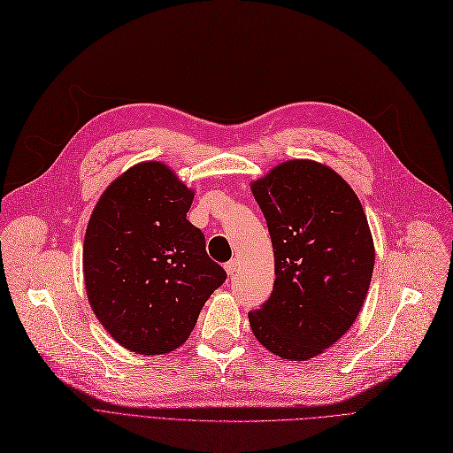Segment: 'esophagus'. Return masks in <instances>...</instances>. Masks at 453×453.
I'll return each mask as SVG.
<instances>
[{
    "mask_svg": "<svg viewBox=\"0 0 453 453\" xmlns=\"http://www.w3.org/2000/svg\"><path fill=\"white\" fill-rule=\"evenodd\" d=\"M238 267H240V260H235V257H232L230 262L225 264V271H226L228 274H234L235 271H238Z\"/></svg>",
    "mask_w": 453,
    "mask_h": 453,
    "instance_id": "esophagus-1",
    "label": "esophagus"
}]
</instances>
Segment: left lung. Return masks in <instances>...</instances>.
<instances>
[{
	"label": "left lung",
	"mask_w": 453,
	"mask_h": 453,
	"mask_svg": "<svg viewBox=\"0 0 453 453\" xmlns=\"http://www.w3.org/2000/svg\"><path fill=\"white\" fill-rule=\"evenodd\" d=\"M274 250V286L249 311L273 354L303 361L341 339L367 296L374 243L363 206L335 171L291 160L252 184Z\"/></svg>",
	"instance_id": "1"
}]
</instances>
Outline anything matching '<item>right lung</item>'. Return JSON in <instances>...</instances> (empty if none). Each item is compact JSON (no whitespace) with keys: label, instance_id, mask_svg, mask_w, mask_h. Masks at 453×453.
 Segmentation results:
<instances>
[{"label":"right lung","instance_id":"right-lung-1","mask_svg":"<svg viewBox=\"0 0 453 453\" xmlns=\"http://www.w3.org/2000/svg\"><path fill=\"white\" fill-rule=\"evenodd\" d=\"M189 191L160 162L131 167L103 193L84 235L90 306L125 349L167 354L189 337L225 269L186 213Z\"/></svg>","mask_w":453,"mask_h":453}]
</instances>
